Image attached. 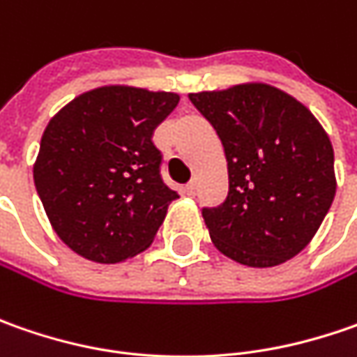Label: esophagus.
Returning <instances> with one entry per match:
<instances>
[{
	"instance_id": "esophagus-1",
	"label": "esophagus",
	"mask_w": 357,
	"mask_h": 357,
	"mask_svg": "<svg viewBox=\"0 0 357 357\" xmlns=\"http://www.w3.org/2000/svg\"><path fill=\"white\" fill-rule=\"evenodd\" d=\"M185 192L188 195V197H195V195H197V183H190V185H186Z\"/></svg>"
}]
</instances>
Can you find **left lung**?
Wrapping results in <instances>:
<instances>
[{"label":"left lung","instance_id":"8db88e82","mask_svg":"<svg viewBox=\"0 0 357 357\" xmlns=\"http://www.w3.org/2000/svg\"><path fill=\"white\" fill-rule=\"evenodd\" d=\"M220 137L228 197L202 208L213 244L250 268L278 266L310 244L336 197L328 132L292 95L266 83L190 93Z\"/></svg>","mask_w":357,"mask_h":357}]
</instances>
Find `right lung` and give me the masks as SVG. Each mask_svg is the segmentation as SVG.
Here are the masks:
<instances>
[{"mask_svg": "<svg viewBox=\"0 0 357 357\" xmlns=\"http://www.w3.org/2000/svg\"><path fill=\"white\" fill-rule=\"evenodd\" d=\"M178 99L107 85L75 97L49 121L33 165L35 188L73 252L115 264L151 246L178 199L160 178L153 132Z\"/></svg>", "mask_w": 357, "mask_h": 357, "instance_id": "1", "label": "right lung"}]
</instances>
